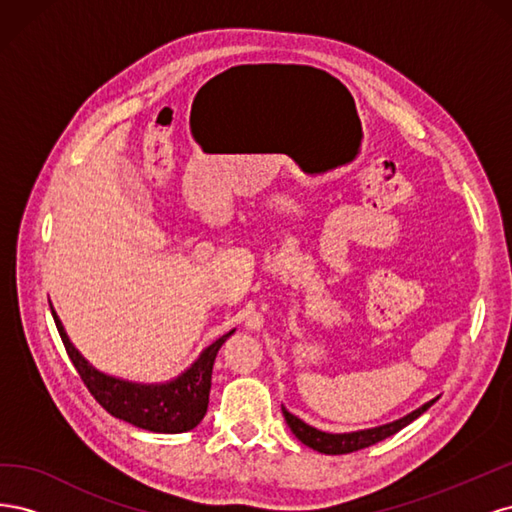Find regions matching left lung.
<instances>
[{
	"label": "left lung",
	"mask_w": 512,
	"mask_h": 512,
	"mask_svg": "<svg viewBox=\"0 0 512 512\" xmlns=\"http://www.w3.org/2000/svg\"><path fill=\"white\" fill-rule=\"evenodd\" d=\"M436 399H431L429 404L414 410L412 414H408L404 418H399V421H395V423L374 427V429L352 431V433H327V431H320V429H314V427L305 425L301 418L290 414L286 408H282V412H284L286 423L292 429L294 436H297L305 446L314 448V451L324 453V455H346V453L361 451V448H367L371 444H376V442H380L384 438L393 436V433H397V431L404 429L406 425H410L414 418H418L425 410H429L433 404H436Z\"/></svg>",
	"instance_id": "8db88e82"
}]
</instances>
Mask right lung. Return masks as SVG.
Masks as SVG:
<instances>
[{"mask_svg": "<svg viewBox=\"0 0 512 512\" xmlns=\"http://www.w3.org/2000/svg\"><path fill=\"white\" fill-rule=\"evenodd\" d=\"M53 312V309H51ZM61 342L66 346L72 365L79 371L81 380L94 395L98 404L115 418H121L134 427H141L156 433H183L194 429L207 412L209 391H211V371L218 350L226 339L235 333L228 331L200 354V359L185 371L183 376L168 384H132L111 376L100 374L79 354L61 327L57 314L53 312Z\"/></svg>", "mask_w": 512, "mask_h": 512, "instance_id": "add662e5", "label": "right lung"}]
</instances>
